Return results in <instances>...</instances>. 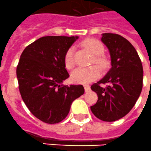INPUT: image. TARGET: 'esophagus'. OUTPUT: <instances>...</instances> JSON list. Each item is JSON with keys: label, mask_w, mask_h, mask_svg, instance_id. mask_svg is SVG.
<instances>
[{"label": "esophagus", "mask_w": 151, "mask_h": 151, "mask_svg": "<svg viewBox=\"0 0 151 151\" xmlns=\"http://www.w3.org/2000/svg\"><path fill=\"white\" fill-rule=\"evenodd\" d=\"M83 87H84L85 92H88V91H90V89H91V87H90V86L88 85V84H84V85H83Z\"/></svg>", "instance_id": "esophagus-1"}]
</instances>
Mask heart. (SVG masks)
I'll return each instance as SVG.
<instances>
[{
	"mask_svg": "<svg viewBox=\"0 0 151 151\" xmlns=\"http://www.w3.org/2000/svg\"><path fill=\"white\" fill-rule=\"evenodd\" d=\"M82 45L90 50L94 55L92 62L99 65L101 69L105 70L108 67L109 60L103 54L104 47L99 40L95 38H88L83 40ZM64 62L65 68L68 70H71L75 65L74 59V47L71 46L68 48L64 54ZM97 65H93L86 68H78L74 70L71 73V81L75 83H88L94 81L100 77L101 69Z\"/></svg>",
	"mask_w": 151,
	"mask_h": 151,
	"instance_id": "heart-1",
	"label": "heart"
}]
</instances>
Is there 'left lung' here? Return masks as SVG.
Segmentation results:
<instances>
[{
	"mask_svg": "<svg viewBox=\"0 0 151 151\" xmlns=\"http://www.w3.org/2000/svg\"><path fill=\"white\" fill-rule=\"evenodd\" d=\"M101 40L109 49L112 67L101 81L91 85L98 100L91 110L101 121L112 122L127 114L136 104L142 91L144 72L136 49L126 38L104 33Z\"/></svg>",
	"mask_w": 151,
	"mask_h": 151,
	"instance_id": "obj_1",
	"label": "left lung"
}]
</instances>
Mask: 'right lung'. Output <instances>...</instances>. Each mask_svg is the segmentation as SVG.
<instances>
[{"mask_svg":"<svg viewBox=\"0 0 151 151\" xmlns=\"http://www.w3.org/2000/svg\"><path fill=\"white\" fill-rule=\"evenodd\" d=\"M78 37L46 36L26 47L17 67L19 91L33 115L50 124L68 116L73 101L84 93L82 85H64L69 78L64 54Z\"/></svg>","mask_w":151,"mask_h":151,"instance_id":"1","label":"right lung"}]
</instances>
